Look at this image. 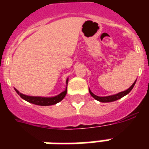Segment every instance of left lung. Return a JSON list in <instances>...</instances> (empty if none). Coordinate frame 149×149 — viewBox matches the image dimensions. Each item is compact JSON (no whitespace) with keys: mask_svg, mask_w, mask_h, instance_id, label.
Segmentation results:
<instances>
[{"mask_svg":"<svg viewBox=\"0 0 149 149\" xmlns=\"http://www.w3.org/2000/svg\"><path fill=\"white\" fill-rule=\"evenodd\" d=\"M136 83V80L134 81V83L132 84V86H130L129 88L127 89V91H122V92H120V93H117V94H114V95H111V96H107V97H98V96L95 95V94H93L92 92L91 91V90L89 89V91H90V93H91V95L93 97V98L97 100L100 102H102V103H107V102H112V101H115L117 100L120 99L123 97H125V95H127V93H130V91H132L133 87H134V84Z\"/></svg>","mask_w":149,"mask_h":149,"instance_id":"1","label":"left lung"}]
</instances>
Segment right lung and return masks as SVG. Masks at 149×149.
I'll list each match as a JSON object with an SVG mask.
<instances>
[{"label":"right lung","instance_id":"add662e5","mask_svg":"<svg viewBox=\"0 0 149 149\" xmlns=\"http://www.w3.org/2000/svg\"><path fill=\"white\" fill-rule=\"evenodd\" d=\"M68 84V79H66V84ZM15 91L17 92L18 95L24 99V100L31 103V104H36V105H39V106H49V105H53L56 104L58 102H60L63 98L65 97V96L66 95L67 93V86L65 87V90L63 92L58 94V95L56 96V97H31V96H27L24 94H22V93H20L19 91L15 89Z\"/></svg>","mask_w":149,"mask_h":149}]
</instances>
